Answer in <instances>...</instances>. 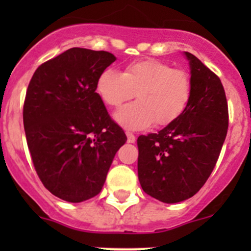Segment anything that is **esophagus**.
Wrapping results in <instances>:
<instances>
[{
  "label": "esophagus",
  "mask_w": 251,
  "mask_h": 251,
  "mask_svg": "<svg viewBox=\"0 0 251 251\" xmlns=\"http://www.w3.org/2000/svg\"><path fill=\"white\" fill-rule=\"evenodd\" d=\"M126 136H127V142L128 143H135V141H136V137H135V135H133L132 132H126Z\"/></svg>",
  "instance_id": "34e87169"
}]
</instances>
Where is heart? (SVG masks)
Masks as SVG:
<instances>
[{
    "label": "heart",
    "instance_id": "heart-1",
    "mask_svg": "<svg viewBox=\"0 0 251 251\" xmlns=\"http://www.w3.org/2000/svg\"><path fill=\"white\" fill-rule=\"evenodd\" d=\"M96 90L103 102L120 107L135 96L137 102L121 108L115 119L128 130H142L151 124L168 126L189 105L193 83L189 73L159 59L130 63L124 73L107 68L100 74Z\"/></svg>",
    "mask_w": 251,
    "mask_h": 251
}]
</instances>
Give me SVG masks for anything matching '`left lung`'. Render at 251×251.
<instances>
[{
	"instance_id": "obj_1",
	"label": "left lung",
	"mask_w": 251,
	"mask_h": 251,
	"mask_svg": "<svg viewBox=\"0 0 251 251\" xmlns=\"http://www.w3.org/2000/svg\"><path fill=\"white\" fill-rule=\"evenodd\" d=\"M193 92L186 111L158 133L140 136L138 179L148 196L174 204L193 197L217 163L228 128L220 77L186 52Z\"/></svg>"
}]
</instances>
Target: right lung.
<instances>
[{
	"label": "right lung",
	"mask_w": 251,
	"mask_h": 251,
	"mask_svg": "<svg viewBox=\"0 0 251 251\" xmlns=\"http://www.w3.org/2000/svg\"><path fill=\"white\" fill-rule=\"evenodd\" d=\"M115 59L105 50L70 48L42 63L27 86L23 121L32 164L42 184L65 201L97 196L127 140L96 92Z\"/></svg>",
	"instance_id": "add662e5"
}]
</instances>
